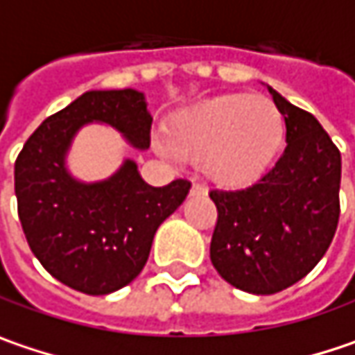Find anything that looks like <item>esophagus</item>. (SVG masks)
<instances>
[{
	"label": "esophagus",
	"instance_id": "obj_1",
	"mask_svg": "<svg viewBox=\"0 0 355 355\" xmlns=\"http://www.w3.org/2000/svg\"><path fill=\"white\" fill-rule=\"evenodd\" d=\"M206 186H202V184H193V186H191V190H190V193L191 196H206Z\"/></svg>",
	"mask_w": 355,
	"mask_h": 355
}]
</instances>
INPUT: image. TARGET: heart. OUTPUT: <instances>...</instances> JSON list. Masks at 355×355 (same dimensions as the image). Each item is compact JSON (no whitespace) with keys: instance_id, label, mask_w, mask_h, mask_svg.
Masks as SVG:
<instances>
[{"instance_id":"heart-1","label":"heart","mask_w":355,"mask_h":355,"mask_svg":"<svg viewBox=\"0 0 355 355\" xmlns=\"http://www.w3.org/2000/svg\"><path fill=\"white\" fill-rule=\"evenodd\" d=\"M169 149L222 188H242L257 182L272 164L281 141L283 119L263 96L220 94L165 125Z\"/></svg>"}]
</instances>
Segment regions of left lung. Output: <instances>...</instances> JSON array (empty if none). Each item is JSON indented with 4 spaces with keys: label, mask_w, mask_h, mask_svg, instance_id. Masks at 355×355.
<instances>
[{
    "label": "left lung",
    "mask_w": 355,
    "mask_h": 355,
    "mask_svg": "<svg viewBox=\"0 0 355 355\" xmlns=\"http://www.w3.org/2000/svg\"><path fill=\"white\" fill-rule=\"evenodd\" d=\"M285 116L287 147L242 190H212L218 220L210 259L232 287L272 295L321 261L340 220L342 155L315 116L268 89Z\"/></svg>",
    "instance_id": "1"
}]
</instances>
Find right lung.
Returning <instances> with one entry per match:
<instances>
[{
	"label": "right lung",
	"instance_id": "right-lung-1",
	"mask_svg": "<svg viewBox=\"0 0 355 355\" xmlns=\"http://www.w3.org/2000/svg\"><path fill=\"white\" fill-rule=\"evenodd\" d=\"M107 123L137 149L151 143V114L143 92L89 90L50 114L15 159L17 214L42 266L87 295L129 285L147 263L153 236L186 200L191 184L153 188L127 159L109 180L83 184L66 169V151L87 123Z\"/></svg>",
	"mask_w": 355,
	"mask_h": 355
}]
</instances>
